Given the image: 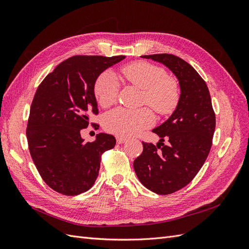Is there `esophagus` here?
Wrapping results in <instances>:
<instances>
[{"mask_svg": "<svg viewBox=\"0 0 249 249\" xmlns=\"http://www.w3.org/2000/svg\"><path fill=\"white\" fill-rule=\"evenodd\" d=\"M116 141L117 143H119V144H122V143H124L126 141V139L124 137H120V136H117L116 137Z\"/></svg>", "mask_w": 249, "mask_h": 249, "instance_id": "obj_1", "label": "esophagus"}]
</instances>
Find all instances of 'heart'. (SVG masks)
Instances as JSON below:
<instances>
[{
	"label": "heart",
	"instance_id": "heart-1",
	"mask_svg": "<svg viewBox=\"0 0 249 249\" xmlns=\"http://www.w3.org/2000/svg\"><path fill=\"white\" fill-rule=\"evenodd\" d=\"M122 72L127 82L142 90V103L147 104L158 114L166 115L177 108L179 100L178 86L175 80L167 77V72L162 67L138 61L124 66ZM93 92L101 107L112 106L118 94L114 74L109 71L101 73L95 80ZM103 123L106 131L120 137H131L152 126L155 117L148 108H117L107 113Z\"/></svg>",
	"mask_w": 249,
	"mask_h": 249
}]
</instances>
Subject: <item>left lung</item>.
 Returning <instances> with one entry per match:
<instances>
[{
    "mask_svg": "<svg viewBox=\"0 0 249 249\" xmlns=\"http://www.w3.org/2000/svg\"><path fill=\"white\" fill-rule=\"evenodd\" d=\"M160 62L175 73L180 88L171 116L153 130L161 139L142 142L143 152L134 161L141 184L166 195L189 184L202 167L212 146L216 118L206 82L185 60L171 54L141 56ZM167 140L165 146L162 142Z\"/></svg>",
    "mask_w": 249,
    "mask_h": 249,
    "instance_id": "obj_1",
    "label": "left lung"
}]
</instances>
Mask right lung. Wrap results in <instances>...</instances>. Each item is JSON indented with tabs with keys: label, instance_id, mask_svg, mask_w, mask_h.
<instances>
[{
	"label": "right lung",
	"instance_id": "add662e5",
	"mask_svg": "<svg viewBox=\"0 0 249 249\" xmlns=\"http://www.w3.org/2000/svg\"><path fill=\"white\" fill-rule=\"evenodd\" d=\"M124 58L71 57L37 88L26 132L28 145L42 179L56 192L73 196L89 190L99 176L102 155L115 146V137L104 133L84 142L81 130L88 126L91 113H99L95 80Z\"/></svg>",
	"mask_w": 249,
	"mask_h": 249
}]
</instances>
